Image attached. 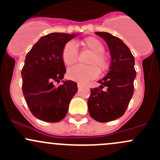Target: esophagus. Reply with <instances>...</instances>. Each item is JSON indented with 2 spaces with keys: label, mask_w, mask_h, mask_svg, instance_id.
I'll list each match as a JSON object with an SVG mask.
<instances>
[{
  "label": "esophagus",
  "mask_w": 160,
  "mask_h": 160,
  "mask_svg": "<svg viewBox=\"0 0 160 160\" xmlns=\"http://www.w3.org/2000/svg\"><path fill=\"white\" fill-rule=\"evenodd\" d=\"M77 87H78V88H81L82 87H83V85H82L81 83H77Z\"/></svg>",
  "instance_id": "esophagus-1"
}]
</instances>
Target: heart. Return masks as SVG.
<instances>
[{
  "label": "heart",
  "instance_id": "b5f03b06",
  "mask_svg": "<svg viewBox=\"0 0 160 160\" xmlns=\"http://www.w3.org/2000/svg\"><path fill=\"white\" fill-rule=\"evenodd\" d=\"M85 49L91 52L87 62V67L75 66L67 70V77L80 83H85L94 79L99 74L106 72L109 68V59L104 54L103 43L94 37H88L80 42ZM78 51L73 42H69L62 51V59L66 66L73 65L77 60Z\"/></svg>",
  "mask_w": 160,
  "mask_h": 160
}]
</instances>
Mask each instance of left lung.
Instances as JSON below:
<instances>
[{
  "mask_svg": "<svg viewBox=\"0 0 160 160\" xmlns=\"http://www.w3.org/2000/svg\"><path fill=\"white\" fill-rule=\"evenodd\" d=\"M108 46L111 65L107 75L98 81L99 88L90 90L88 101L90 117L99 122L116 120L125 114L134 93L135 58L129 48L108 32H95ZM103 88L106 89L102 90Z\"/></svg>",
  "mask_w": 160,
  "mask_h": 160,
  "instance_id": "obj_1",
  "label": "left lung"
}]
</instances>
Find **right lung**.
<instances>
[{
	"label": "right lung",
	"mask_w": 160,
	"mask_h": 160,
	"mask_svg": "<svg viewBox=\"0 0 160 160\" xmlns=\"http://www.w3.org/2000/svg\"><path fill=\"white\" fill-rule=\"evenodd\" d=\"M79 34L53 32L41 37L26 55L22 70V91L32 114L46 122L65 118L69 104L77 91L72 80H62L66 67L62 59L64 46Z\"/></svg>",
	"instance_id": "1"
}]
</instances>
